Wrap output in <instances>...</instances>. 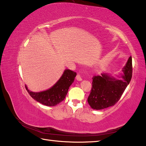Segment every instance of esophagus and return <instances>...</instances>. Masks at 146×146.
<instances>
[{"label":"esophagus","instance_id":"obj_1","mask_svg":"<svg viewBox=\"0 0 146 146\" xmlns=\"http://www.w3.org/2000/svg\"><path fill=\"white\" fill-rule=\"evenodd\" d=\"M76 79L78 81H81L82 80V77H81V75L80 73L77 74V75H76Z\"/></svg>","mask_w":146,"mask_h":146}]
</instances>
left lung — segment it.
Wrapping results in <instances>:
<instances>
[{
	"mask_svg": "<svg viewBox=\"0 0 146 146\" xmlns=\"http://www.w3.org/2000/svg\"><path fill=\"white\" fill-rule=\"evenodd\" d=\"M122 79L115 78L107 73L93 77L92 88L88 102L94 110H103L114 106L129 84L132 77V58L130 56L123 68Z\"/></svg>",
	"mask_w": 146,
	"mask_h": 146,
	"instance_id": "left-lung-1",
	"label": "left lung"
}]
</instances>
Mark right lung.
<instances>
[{"label": "right lung", "instance_id": "right-lung-1", "mask_svg": "<svg viewBox=\"0 0 146 146\" xmlns=\"http://www.w3.org/2000/svg\"><path fill=\"white\" fill-rule=\"evenodd\" d=\"M76 75V72L66 70L57 82L48 90L35 93L29 91L26 86V88L29 95L37 102L47 106H55L64 100Z\"/></svg>", "mask_w": 146, "mask_h": 146}]
</instances>
